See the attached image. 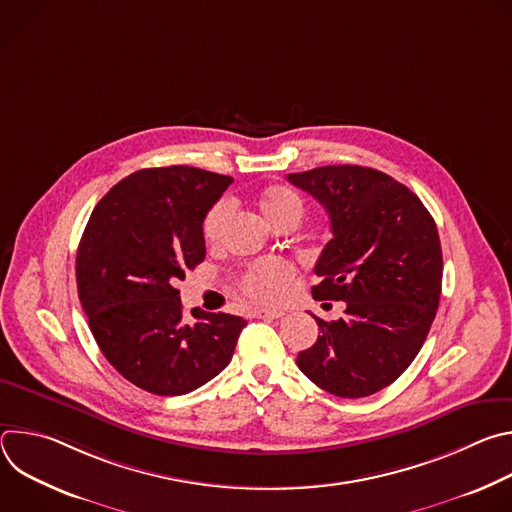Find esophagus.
<instances>
[{
    "instance_id": "esophagus-1",
    "label": "esophagus",
    "mask_w": 512,
    "mask_h": 512,
    "mask_svg": "<svg viewBox=\"0 0 512 512\" xmlns=\"http://www.w3.org/2000/svg\"><path fill=\"white\" fill-rule=\"evenodd\" d=\"M255 316H257V318H281V316H285V310H281V308L257 310V312H255Z\"/></svg>"
}]
</instances>
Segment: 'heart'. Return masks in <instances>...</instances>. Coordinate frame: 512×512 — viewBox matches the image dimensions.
<instances>
[{"label":"heart","instance_id":"b5f03b06","mask_svg":"<svg viewBox=\"0 0 512 512\" xmlns=\"http://www.w3.org/2000/svg\"><path fill=\"white\" fill-rule=\"evenodd\" d=\"M257 206L265 221L279 229L283 225H298L304 214L302 196L289 186L273 184L257 194ZM233 221V202H214L202 221V237L208 245H218L223 241L229 225ZM294 279V267L285 261L263 259L253 263L241 277L243 294L259 304H275L285 298L289 283Z\"/></svg>","mask_w":512,"mask_h":512}]
</instances>
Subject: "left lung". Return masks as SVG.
<instances>
[{
    "label": "left lung",
    "instance_id": "obj_1",
    "mask_svg": "<svg viewBox=\"0 0 512 512\" xmlns=\"http://www.w3.org/2000/svg\"><path fill=\"white\" fill-rule=\"evenodd\" d=\"M287 180L332 225L312 296L346 302L340 320L314 316L320 336L298 367L336 397H369L401 377L435 318L444 271L435 221L405 184L373 168L322 166Z\"/></svg>",
    "mask_w": 512,
    "mask_h": 512
}]
</instances>
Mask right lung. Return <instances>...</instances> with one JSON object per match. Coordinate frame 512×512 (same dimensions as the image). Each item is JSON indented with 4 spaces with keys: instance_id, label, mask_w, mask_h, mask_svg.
I'll return each mask as SVG.
<instances>
[{
    "instance_id": "1",
    "label": "right lung",
    "mask_w": 512,
    "mask_h": 512,
    "mask_svg": "<svg viewBox=\"0 0 512 512\" xmlns=\"http://www.w3.org/2000/svg\"><path fill=\"white\" fill-rule=\"evenodd\" d=\"M231 176L190 166L139 170L95 206L77 251L79 300L105 358L135 387L186 395L221 373L247 322L192 310L176 283L206 257L202 221Z\"/></svg>"
}]
</instances>
